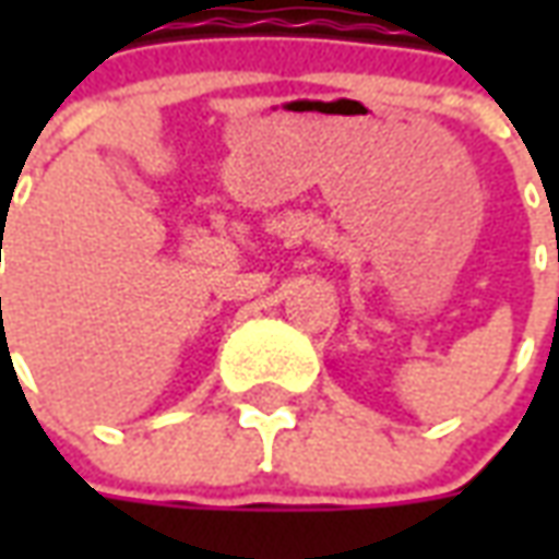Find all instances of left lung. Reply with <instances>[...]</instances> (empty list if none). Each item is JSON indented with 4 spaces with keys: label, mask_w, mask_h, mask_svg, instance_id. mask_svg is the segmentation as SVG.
<instances>
[{
    "label": "left lung",
    "mask_w": 559,
    "mask_h": 559,
    "mask_svg": "<svg viewBox=\"0 0 559 559\" xmlns=\"http://www.w3.org/2000/svg\"><path fill=\"white\" fill-rule=\"evenodd\" d=\"M557 260H559V251H557ZM557 311H559V308H557Z\"/></svg>",
    "instance_id": "8db88e82"
}]
</instances>
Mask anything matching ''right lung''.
Returning <instances> with one entry per match:
<instances>
[{"instance_id": "1", "label": "right lung", "mask_w": 559, "mask_h": 559, "mask_svg": "<svg viewBox=\"0 0 559 559\" xmlns=\"http://www.w3.org/2000/svg\"><path fill=\"white\" fill-rule=\"evenodd\" d=\"M0 302H2V299H0Z\"/></svg>"}]
</instances>
